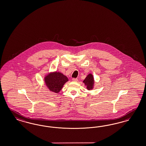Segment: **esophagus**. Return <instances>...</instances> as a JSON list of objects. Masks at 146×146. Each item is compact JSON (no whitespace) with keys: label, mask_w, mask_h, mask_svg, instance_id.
Segmentation results:
<instances>
[{"label":"esophagus","mask_w":146,"mask_h":146,"mask_svg":"<svg viewBox=\"0 0 146 146\" xmlns=\"http://www.w3.org/2000/svg\"><path fill=\"white\" fill-rule=\"evenodd\" d=\"M72 81H74V82H77V81H78V79L77 78H72Z\"/></svg>","instance_id":"obj_1"}]
</instances>
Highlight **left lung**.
Wrapping results in <instances>:
<instances>
[{
    "instance_id": "left-lung-1",
    "label": "left lung",
    "mask_w": 146,
    "mask_h": 146,
    "mask_svg": "<svg viewBox=\"0 0 146 146\" xmlns=\"http://www.w3.org/2000/svg\"><path fill=\"white\" fill-rule=\"evenodd\" d=\"M83 82L86 87V89L88 90H93L95 86V80L93 74L90 73L87 75L84 80Z\"/></svg>"
}]
</instances>
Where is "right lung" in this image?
<instances>
[{
    "label": "right lung",
    "mask_w": 146,
    "mask_h": 146,
    "mask_svg": "<svg viewBox=\"0 0 146 146\" xmlns=\"http://www.w3.org/2000/svg\"><path fill=\"white\" fill-rule=\"evenodd\" d=\"M45 86L50 91L59 93L66 82H68L66 76L60 72L54 71L46 74L44 77Z\"/></svg>",
    "instance_id": "1"
}]
</instances>
